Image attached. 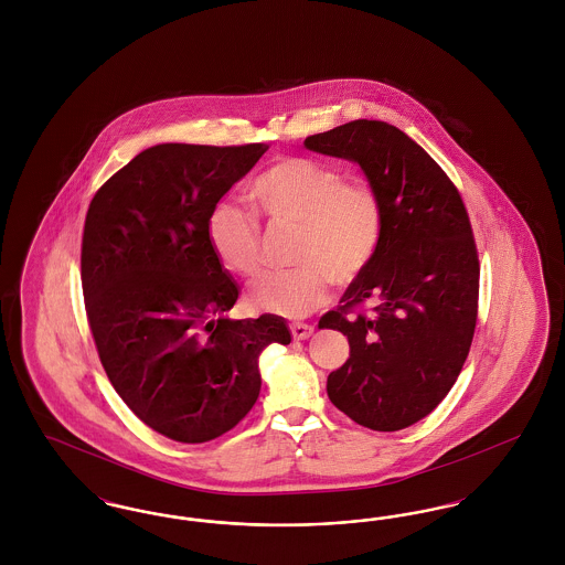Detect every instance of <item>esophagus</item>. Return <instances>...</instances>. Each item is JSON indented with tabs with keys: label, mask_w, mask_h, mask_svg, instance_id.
I'll return each mask as SVG.
<instances>
[{
	"label": "esophagus",
	"mask_w": 565,
	"mask_h": 565,
	"mask_svg": "<svg viewBox=\"0 0 565 565\" xmlns=\"http://www.w3.org/2000/svg\"><path fill=\"white\" fill-rule=\"evenodd\" d=\"M290 330H292V337H295L296 341H305V339H309L313 334L316 328L309 326V323H292Z\"/></svg>",
	"instance_id": "obj_1"
}]
</instances>
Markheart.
Returning <instances> with one entry per match:
<instances>
[{
	"instance_id": "obj_1",
	"label": "heart",
	"mask_w": 565,
	"mask_h": 565,
	"mask_svg": "<svg viewBox=\"0 0 565 565\" xmlns=\"http://www.w3.org/2000/svg\"><path fill=\"white\" fill-rule=\"evenodd\" d=\"M249 196L275 222L300 226V265L263 273L249 292L256 307L288 318L309 316L328 300L332 279L348 284L371 265L383 233L379 199L369 186L348 184L334 164L279 159L252 182ZM207 239L226 269L247 277L260 267V226L239 207L215 205Z\"/></svg>"
}]
</instances>
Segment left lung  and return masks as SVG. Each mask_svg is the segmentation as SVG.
I'll return each mask as SVG.
<instances>
[{
  "instance_id": "8db88e82",
  "label": "left lung",
  "mask_w": 565,
  "mask_h": 565,
  "mask_svg": "<svg viewBox=\"0 0 565 565\" xmlns=\"http://www.w3.org/2000/svg\"><path fill=\"white\" fill-rule=\"evenodd\" d=\"M305 148L355 162L383 214L371 265L320 320L350 341L328 398L364 428L403 430L449 394L475 337L481 269L468 212L447 173L394 125L351 120ZM366 299L373 317L347 316Z\"/></svg>"
}]
</instances>
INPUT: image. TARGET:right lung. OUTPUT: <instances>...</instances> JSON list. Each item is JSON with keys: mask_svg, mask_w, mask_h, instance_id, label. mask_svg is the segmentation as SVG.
<instances>
[{"mask_svg": "<svg viewBox=\"0 0 565 565\" xmlns=\"http://www.w3.org/2000/svg\"><path fill=\"white\" fill-rule=\"evenodd\" d=\"M265 143H159L93 196L82 290L108 379L135 415L178 443L235 428L260 394V353L292 341L284 318L233 320L239 286L207 239L217 201Z\"/></svg>", "mask_w": 565, "mask_h": 565, "instance_id": "1", "label": "right lung"}]
</instances>
